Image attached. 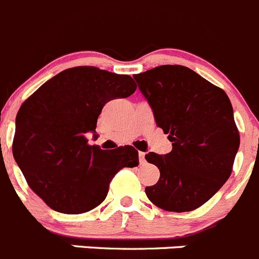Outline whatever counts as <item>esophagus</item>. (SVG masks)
Returning <instances> with one entry per match:
<instances>
[{
	"mask_svg": "<svg viewBox=\"0 0 259 259\" xmlns=\"http://www.w3.org/2000/svg\"><path fill=\"white\" fill-rule=\"evenodd\" d=\"M139 163L141 165L146 163V153H143V152H139Z\"/></svg>",
	"mask_w": 259,
	"mask_h": 259,
	"instance_id": "1",
	"label": "esophagus"
}]
</instances>
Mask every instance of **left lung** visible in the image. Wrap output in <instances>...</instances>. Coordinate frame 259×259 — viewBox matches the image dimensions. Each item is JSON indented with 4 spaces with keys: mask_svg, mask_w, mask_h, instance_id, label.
Returning <instances> with one entry per match:
<instances>
[{
    "mask_svg": "<svg viewBox=\"0 0 259 259\" xmlns=\"http://www.w3.org/2000/svg\"><path fill=\"white\" fill-rule=\"evenodd\" d=\"M157 126L172 151L149 152L159 170L146 194L159 208L188 212L211 199L228 181L240 144L228 94L189 67L163 65L134 75Z\"/></svg>",
    "mask_w": 259,
    "mask_h": 259,
    "instance_id": "left-lung-1",
    "label": "left lung"
}]
</instances>
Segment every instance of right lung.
I'll return each instance as SVG.
<instances>
[{
  "label": "right lung",
  "instance_id": "obj_1",
  "mask_svg": "<svg viewBox=\"0 0 259 259\" xmlns=\"http://www.w3.org/2000/svg\"><path fill=\"white\" fill-rule=\"evenodd\" d=\"M129 75L93 66L67 69L46 81L21 105L13 153L31 190L61 213L78 214L105 200L122 167L139 165L132 146L103 151L89 146L108 101L132 96Z\"/></svg>",
  "mask_w": 259,
  "mask_h": 259
}]
</instances>
